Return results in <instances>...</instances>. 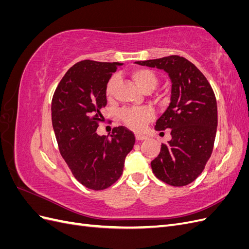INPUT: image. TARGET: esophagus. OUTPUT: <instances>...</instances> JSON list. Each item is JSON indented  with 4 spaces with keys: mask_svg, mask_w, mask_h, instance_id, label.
Wrapping results in <instances>:
<instances>
[{
    "mask_svg": "<svg viewBox=\"0 0 249 249\" xmlns=\"http://www.w3.org/2000/svg\"><path fill=\"white\" fill-rule=\"evenodd\" d=\"M135 138H136L137 141H142V140L147 139V137L144 136V135H140V134H136V135H135Z\"/></svg>",
    "mask_w": 249,
    "mask_h": 249,
    "instance_id": "obj_1",
    "label": "esophagus"
}]
</instances>
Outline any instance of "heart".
Segmentation results:
<instances>
[{
    "label": "heart",
    "instance_id": "obj_1",
    "mask_svg": "<svg viewBox=\"0 0 249 249\" xmlns=\"http://www.w3.org/2000/svg\"><path fill=\"white\" fill-rule=\"evenodd\" d=\"M129 76L132 80L136 83L137 86L144 92H150L156 88L158 85L157 74L150 70L142 69V67H137L133 69ZM118 83V78L116 76H112L106 84V89L105 93L108 99H111L115 93V89ZM154 118V111L150 108H129L124 110L120 113V119L123 123L129 127V129L135 132H141L144 130L145 125Z\"/></svg>",
    "mask_w": 249,
    "mask_h": 249
}]
</instances>
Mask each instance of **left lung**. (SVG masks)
I'll list each match as a JSON object with an SVG mask.
<instances>
[{
  "instance_id": "obj_1",
  "label": "left lung",
  "mask_w": 249,
  "mask_h": 249,
  "mask_svg": "<svg viewBox=\"0 0 249 249\" xmlns=\"http://www.w3.org/2000/svg\"><path fill=\"white\" fill-rule=\"evenodd\" d=\"M135 63L163 70L171 80L170 104L155 126L157 131L170 129L171 140L163 143L150 165L162 182L186 186L205 169L213 152L218 124L213 89L197 67L184 57L172 55Z\"/></svg>"
}]
</instances>
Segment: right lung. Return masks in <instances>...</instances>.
Returning <instances> with one entry per match:
<instances>
[{"instance_id": "right-lung-1", "label": "right lung", "mask_w": 249, "mask_h": 249, "mask_svg": "<svg viewBox=\"0 0 249 249\" xmlns=\"http://www.w3.org/2000/svg\"><path fill=\"white\" fill-rule=\"evenodd\" d=\"M118 62L83 60L71 66L58 84L52 100V123L60 154L73 177L91 190H104L122 177L124 159L135 144L134 134L124 126L112 130L111 138L96 129L105 93Z\"/></svg>"}]
</instances>
